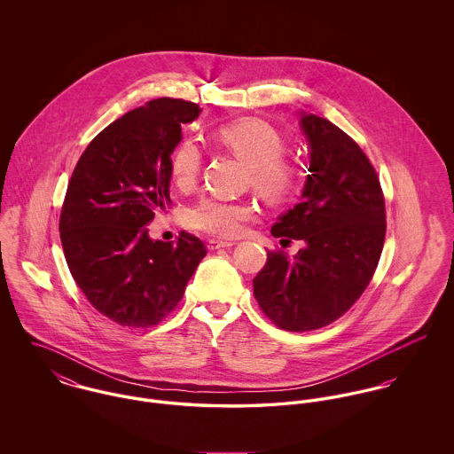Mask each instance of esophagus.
I'll use <instances>...</instances> for the list:
<instances>
[{
  "mask_svg": "<svg viewBox=\"0 0 454 454\" xmlns=\"http://www.w3.org/2000/svg\"><path fill=\"white\" fill-rule=\"evenodd\" d=\"M234 243H227V241H218V239H209L207 241V250L215 252V250H220V248H231Z\"/></svg>",
  "mask_w": 454,
  "mask_h": 454,
  "instance_id": "obj_1",
  "label": "esophagus"
}]
</instances>
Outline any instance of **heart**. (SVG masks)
Returning <instances> with one entry per match:
<instances>
[{
	"instance_id": "b5f03b06",
	"label": "heart",
	"mask_w": 454,
	"mask_h": 454,
	"mask_svg": "<svg viewBox=\"0 0 454 454\" xmlns=\"http://www.w3.org/2000/svg\"><path fill=\"white\" fill-rule=\"evenodd\" d=\"M216 137L250 168L252 187L265 200L281 202L297 191L299 171L294 162L283 157L285 141L267 122L257 119L236 121L222 126ZM200 160L202 155L195 141L185 137L178 143L171 155V176L176 187L189 189L194 185ZM248 218V206L215 197H202L185 211V223L191 229L218 238L238 236Z\"/></svg>"
}]
</instances>
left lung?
Wrapping results in <instances>:
<instances>
[{"mask_svg":"<svg viewBox=\"0 0 454 454\" xmlns=\"http://www.w3.org/2000/svg\"><path fill=\"white\" fill-rule=\"evenodd\" d=\"M311 162L301 202L270 234L304 241L290 259L267 252L254 279L265 317L283 330L308 332L340 318L371 283L387 236L385 195L374 166L344 130L313 114L301 117Z\"/></svg>","mask_w":454,"mask_h":454,"instance_id":"1","label":"left lung"}]
</instances>
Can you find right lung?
Instances as JSON below:
<instances>
[{"label":"right lung","instance_id":"right-lung-1","mask_svg":"<svg viewBox=\"0 0 454 454\" xmlns=\"http://www.w3.org/2000/svg\"><path fill=\"white\" fill-rule=\"evenodd\" d=\"M199 114L195 103L173 98L128 112L89 143L67 184L59 231L69 272L115 324H160L206 257L192 234L164 243L146 227L171 202V153Z\"/></svg>","mask_w":454,"mask_h":454}]
</instances>
